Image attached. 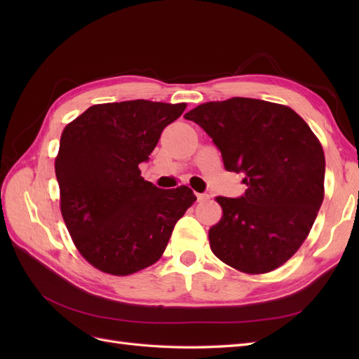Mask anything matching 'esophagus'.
Here are the masks:
<instances>
[{"label": "esophagus", "mask_w": 359, "mask_h": 359, "mask_svg": "<svg viewBox=\"0 0 359 359\" xmlns=\"http://www.w3.org/2000/svg\"><path fill=\"white\" fill-rule=\"evenodd\" d=\"M196 196H198L199 202H206V201L210 199V194H206V193H198Z\"/></svg>", "instance_id": "obj_1"}]
</instances>
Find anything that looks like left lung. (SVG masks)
<instances>
[{
    "instance_id": "obj_1",
    "label": "left lung",
    "mask_w": 359,
    "mask_h": 359,
    "mask_svg": "<svg viewBox=\"0 0 359 359\" xmlns=\"http://www.w3.org/2000/svg\"><path fill=\"white\" fill-rule=\"evenodd\" d=\"M184 116L212 137L227 170L245 175L244 196L215 198L223 215L208 232L212 253L245 274L286 264L325 196L316 135L289 106L245 97L203 103Z\"/></svg>"
}]
</instances>
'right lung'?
<instances>
[{"instance_id": "1", "label": "right lung", "mask_w": 359, "mask_h": 359, "mask_svg": "<svg viewBox=\"0 0 359 359\" xmlns=\"http://www.w3.org/2000/svg\"><path fill=\"white\" fill-rule=\"evenodd\" d=\"M186 107L94 104L64 127L55 157L61 214L78 252L102 273L130 276L156 264L196 201L187 186L158 189L139 169Z\"/></svg>"}]
</instances>
